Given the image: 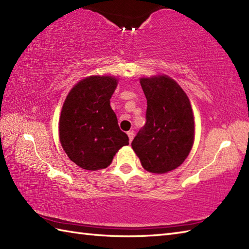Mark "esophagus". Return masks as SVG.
I'll return each mask as SVG.
<instances>
[{"label": "esophagus", "instance_id": "1", "mask_svg": "<svg viewBox=\"0 0 249 249\" xmlns=\"http://www.w3.org/2000/svg\"><path fill=\"white\" fill-rule=\"evenodd\" d=\"M127 136H128V138H129V143H130V142L133 141V139H134V136H135L134 131H128V133H127Z\"/></svg>", "mask_w": 249, "mask_h": 249}]
</instances>
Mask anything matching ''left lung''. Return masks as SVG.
Returning <instances> with one entry per match:
<instances>
[{
    "mask_svg": "<svg viewBox=\"0 0 249 249\" xmlns=\"http://www.w3.org/2000/svg\"><path fill=\"white\" fill-rule=\"evenodd\" d=\"M146 97V123L131 142L142 167L152 173H167L179 167L195 141V116L189 98L167 75L141 77Z\"/></svg>",
    "mask_w": 249,
    "mask_h": 249,
    "instance_id": "1",
    "label": "left lung"
}]
</instances>
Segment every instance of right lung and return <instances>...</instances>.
Returning <instances> with one entry per match:
<instances>
[{
  "instance_id": "obj_1",
  "label": "right lung",
  "mask_w": 249,
  "mask_h": 249,
  "mask_svg": "<svg viewBox=\"0 0 249 249\" xmlns=\"http://www.w3.org/2000/svg\"><path fill=\"white\" fill-rule=\"evenodd\" d=\"M119 83L114 76L93 75L71 88L63 104L59 139L68 158L84 170L107 168L128 137L118 125L110 106Z\"/></svg>"
}]
</instances>
